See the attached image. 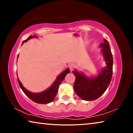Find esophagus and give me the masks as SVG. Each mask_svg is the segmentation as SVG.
<instances>
[{
  "instance_id": "34e87169",
  "label": "esophagus",
  "mask_w": 133,
  "mask_h": 133,
  "mask_svg": "<svg viewBox=\"0 0 133 133\" xmlns=\"http://www.w3.org/2000/svg\"><path fill=\"white\" fill-rule=\"evenodd\" d=\"M69 67L70 70V71H72L73 70V69H75V65L74 64H73V63H71V64H70L69 65Z\"/></svg>"
}]
</instances>
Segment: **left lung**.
Returning <instances> with one entry per match:
<instances>
[{
  "label": "left lung",
  "mask_w": 133,
  "mask_h": 133,
  "mask_svg": "<svg viewBox=\"0 0 133 133\" xmlns=\"http://www.w3.org/2000/svg\"><path fill=\"white\" fill-rule=\"evenodd\" d=\"M100 44L106 66L95 77H89L84 73L75 70L73 73L76 77L73 88L76 94L82 99L93 101L97 99L106 90L111 82L112 75V55L107 40Z\"/></svg>",
  "instance_id": "obj_1"
}]
</instances>
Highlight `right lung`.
Here are the masks:
<instances>
[{
    "instance_id": "right-lung-1",
    "label": "right lung",
    "mask_w": 133,
    "mask_h": 133,
    "mask_svg": "<svg viewBox=\"0 0 133 133\" xmlns=\"http://www.w3.org/2000/svg\"><path fill=\"white\" fill-rule=\"evenodd\" d=\"M36 35L30 36H29L26 40H24L22 43L23 44L24 42H26L28 40H30L32 38H37ZM19 57V55L17 56V58ZM70 73V70L69 68L66 69L64 71L62 72V73H60L58 75L56 79L55 80V82L51 84V86L46 89V90H44L42 92H40V93H33L27 90L26 88H24L23 87V84H22L21 81L19 80V78H17V81L19 83V84L22 89V91H23V93L26 94V95L28 97L31 99V100L33 102L39 104H48L52 102L54 99H55L56 94L57 93L58 89L59 87V85L60 84L63 80L64 79L65 76H66L67 74Z\"/></svg>"
}]
</instances>
